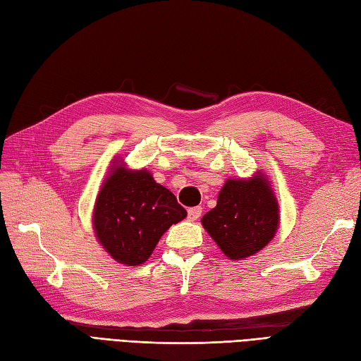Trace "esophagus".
Listing matches in <instances>:
<instances>
[{
  "label": "esophagus",
  "mask_w": 361,
  "mask_h": 361,
  "mask_svg": "<svg viewBox=\"0 0 361 361\" xmlns=\"http://www.w3.org/2000/svg\"><path fill=\"white\" fill-rule=\"evenodd\" d=\"M202 214V207H193L188 208V219L190 221H197Z\"/></svg>",
  "instance_id": "34e87169"
}]
</instances>
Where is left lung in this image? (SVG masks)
Segmentation results:
<instances>
[{
  "mask_svg": "<svg viewBox=\"0 0 361 361\" xmlns=\"http://www.w3.org/2000/svg\"><path fill=\"white\" fill-rule=\"evenodd\" d=\"M279 208L270 180L261 171L250 179H228L202 226L227 258L253 256L276 235Z\"/></svg>",
  "mask_w": 361,
  "mask_h": 361,
  "instance_id": "1",
  "label": "left lung"
}]
</instances>
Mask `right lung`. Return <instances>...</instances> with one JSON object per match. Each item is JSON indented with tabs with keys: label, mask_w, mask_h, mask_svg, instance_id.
I'll use <instances>...</instances> for the list:
<instances>
[{
	"label": "right lung",
	"mask_w": 361,
	"mask_h": 361,
	"mask_svg": "<svg viewBox=\"0 0 361 361\" xmlns=\"http://www.w3.org/2000/svg\"><path fill=\"white\" fill-rule=\"evenodd\" d=\"M95 199V236L113 259L125 266L145 262L160 236L187 216L170 190L148 170H128L113 162Z\"/></svg>",
	"instance_id": "right-lung-1"
}]
</instances>
